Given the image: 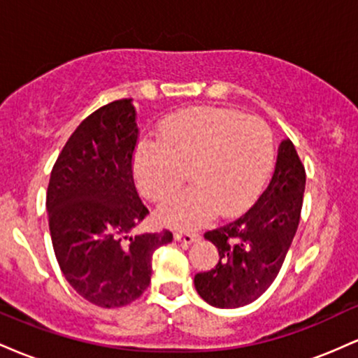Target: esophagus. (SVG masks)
Segmentation results:
<instances>
[{
  "label": "esophagus",
  "instance_id": "1",
  "mask_svg": "<svg viewBox=\"0 0 358 358\" xmlns=\"http://www.w3.org/2000/svg\"><path fill=\"white\" fill-rule=\"evenodd\" d=\"M175 239L178 242H183V244H192V242L199 241L200 236L196 232H187V231H178L175 232Z\"/></svg>",
  "mask_w": 358,
  "mask_h": 358
}]
</instances>
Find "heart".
<instances>
[{
    "label": "heart",
    "instance_id": "1",
    "mask_svg": "<svg viewBox=\"0 0 358 358\" xmlns=\"http://www.w3.org/2000/svg\"><path fill=\"white\" fill-rule=\"evenodd\" d=\"M274 141L262 119L237 110L195 108L159 126V143L143 141L134 158L139 190L165 202L185 182L193 185L159 208V219L188 227L212 215H236L256 200L271 173Z\"/></svg>",
    "mask_w": 358,
    "mask_h": 358
}]
</instances>
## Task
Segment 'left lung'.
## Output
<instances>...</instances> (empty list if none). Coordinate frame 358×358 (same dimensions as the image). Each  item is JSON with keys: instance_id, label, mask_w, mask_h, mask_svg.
<instances>
[{"instance_id": "8db88e82", "label": "left lung", "mask_w": 358, "mask_h": 358, "mask_svg": "<svg viewBox=\"0 0 358 358\" xmlns=\"http://www.w3.org/2000/svg\"><path fill=\"white\" fill-rule=\"evenodd\" d=\"M305 183V166L286 139L257 202L237 220L205 232L220 256L215 268L195 274L196 291L208 305L245 306L273 285L296 234Z\"/></svg>"}]
</instances>
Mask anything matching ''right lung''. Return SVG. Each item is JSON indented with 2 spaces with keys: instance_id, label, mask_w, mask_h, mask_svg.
<instances>
[{
  "instance_id": "obj_1",
  "label": "right lung",
  "mask_w": 358,
  "mask_h": 358,
  "mask_svg": "<svg viewBox=\"0 0 358 358\" xmlns=\"http://www.w3.org/2000/svg\"><path fill=\"white\" fill-rule=\"evenodd\" d=\"M136 110L119 99L94 110L72 133L52 168L48 227L65 279L101 308L126 306L146 291L151 259L170 231L136 234L150 213L133 178Z\"/></svg>"
}]
</instances>
